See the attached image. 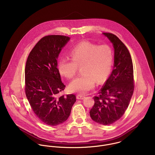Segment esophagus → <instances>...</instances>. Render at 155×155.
<instances>
[{
  "label": "esophagus",
  "mask_w": 155,
  "mask_h": 155,
  "mask_svg": "<svg viewBox=\"0 0 155 155\" xmlns=\"http://www.w3.org/2000/svg\"><path fill=\"white\" fill-rule=\"evenodd\" d=\"M85 97L84 96H82V95H81V94H78V95L76 96V98H77L78 99L82 100V99H84Z\"/></svg>",
  "instance_id": "34e87169"
}]
</instances>
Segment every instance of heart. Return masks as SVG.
Listing matches in <instances>:
<instances>
[{
    "mask_svg": "<svg viewBox=\"0 0 155 155\" xmlns=\"http://www.w3.org/2000/svg\"><path fill=\"white\" fill-rule=\"evenodd\" d=\"M71 58H62L58 64L60 74L72 79L82 67L83 75L74 79L69 85L71 92L85 94L93 89L96 82L102 84L108 77L113 63L114 54L107 45H97L90 41H82L70 53Z\"/></svg>",
    "mask_w": 155,
    "mask_h": 155,
    "instance_id": "obj_1",
    "label": "heart"
}]
</instances>
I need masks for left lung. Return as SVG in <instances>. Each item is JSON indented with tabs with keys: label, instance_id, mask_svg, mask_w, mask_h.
<instances>
[{
	"label": "left lung",
	"instance_id": "1",
	"mask_svg": "<svg viewBox=\"0 0 155 155\" xmlns=\"http://www.w3.org/2000/svg\"><path fill=\"white\" fill-rule=\"evenodd\" d=\"M114 48V69L102 88L94 96L90 110L92 120L103 125L118 120L128 107L134 91L133 64L124 44L114 34L104 32Z\"/></svg>",
	"mask_w": 155,
	"mask_h": 155
}]
</instances>
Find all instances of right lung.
<instances>
[{"instance_id": "right-lung-1", "label": "right lung", "mask_w": 155, "mask_h": 155, "mask_svg": "<svg viewBox=\"0 0 155 155\" xmlns=\"http://www.w3.org/2000/svg\"><path fill=\"white\" fill-rule=\"evenodd\" d=\"M70 37H43L30 52L25 67V90L30 106L45 124L56 126L65 121L76 102L74 94L59 96L65 85L57 68V58Z\"/></svg>"}]
</instances>
